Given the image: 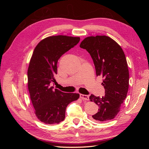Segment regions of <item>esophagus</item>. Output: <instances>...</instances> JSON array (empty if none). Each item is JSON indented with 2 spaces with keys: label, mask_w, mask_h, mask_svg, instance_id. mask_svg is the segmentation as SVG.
<instances>
[{
  "label": "esophagus",
  "mask_w": 149,
  "mask_h": 149,
  "mask_svg": "<svg viewBox=\"0 0 149 149\" xmlns=\"http://www.w3.org/2000/svg\"><path fill=\"white\" fill-rule=\"evenodd\" d=\"M80 97L81 98V100L85 101H88L89 100V96L88 95H85V94H80Z\"/></svg>",
  "instance_id": "esophagus-1"
}]
</instances>
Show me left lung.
<instances>
[{
	"instance_id": "obj_1",
	"label": "left lung",
	"mask_w": 149,
	"mask_h": 149,
	"mask_svg": "<svg viewBox=\"0 0 149 149\" xmlns=\"http://www.w3.org/2000/svg\"><path fill=\"white\" fill-rule=\"evenodd\" d=\"M79 47L91 55L96 76L104 78L105 95L89 97L100 107L93 118L97 122L110 120L120 111L128 92L129 73L125 54L118 43L105 35L85 38Z\"/></svg>"
}]
</instances>
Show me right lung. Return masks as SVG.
Wrapping results in <instances>:
<instances>
[{
  "mask_svg": "<svg viewBox=\"0 0 149 149\" xmlns=\"http://www.w3.org/2000/svg\"><path fill=\"white\" fill-rule=\"evenodd\" d=\"M79 37L65 35L48 37L36 46L28 68V88L37 118L46 124H59L65 118L67 106L79 97L78 93L53 89L56 83L57 63L60 58L77 45Z\"/></svg>",
  "mask_w": 149,
  "mask_h": 149,
  "instance_id": "1",
  "label": "right lung"
}]
</instances>
